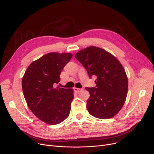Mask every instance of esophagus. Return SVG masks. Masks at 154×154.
I'll list each match as a JSON object with an SVG mask.
<instances>
[{
    "label": "esophagus",
    "instance_id": "1",
    "mask_svg": "<svg viewBox=\"0 0 154 154\" xmlns=\"http://www.w3.org/2000/svg\"><path fill=\"white\" fill-rule=\"evenodd\" d=\"M82 90H83L82 88H74V91H75V92H77V93H79V92H81Z\"/></svg>",
    "mask_w": 154,
    "mask_h": 154
}]
</instances>
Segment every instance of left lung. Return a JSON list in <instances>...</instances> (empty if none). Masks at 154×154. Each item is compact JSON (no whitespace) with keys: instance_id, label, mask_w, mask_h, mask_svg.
Masks as SVG:
<instances>
[{"instance_id":"left-lung-1","label":"left lung","mask_w":154,"mask_h":154,"mask_svg":"<svg viewBox=\"0 0 154 154\" xmlns=\"http://www.w3.org/2000/svg\"><path fill=\"white\" fill-rule=\"evenodd\" d=\"M75 57L87 70L88 76L97 77L96 86L85 87L90 93L87 109L92 116L107 119L122 108L128 91V79L117 58L102 48L91 46L80 51Z\"/></svg>"}]
</instances>
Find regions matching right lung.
Returning a JSON list of instances; mask_svg holds the SVG:
<instances>
[{
    "label": "right lung",
    "mask_w": 154,
    "mask_h": 154,
    "mask_svg": "<svg viewBox=\"0 0 154 154\" xmlns=\"http://www.w3.org/2000/svg\"><path fill=\"white\" fill-rule=\"evenodd\" d=\"M70 53H48L32 62L24 74L22 87L27 106L42 122L56 125L69 116L74 99L70 88H54L60 73L70 61Z\"/></svg>",
    "instance_id": "obj_1"
}]
</instances>
